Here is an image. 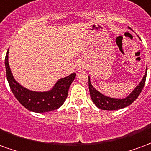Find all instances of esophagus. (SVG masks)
Masks as SVG:
<instances>
[{
	"mask_svg": "<svg viewBox=\"0 0 151 151\" xmlns=\"http://www.w3.org/2000/svg\"><path fill=\"white\" fill-rule=\"evenodd\" d=\"M79 71H84L85 70V68H83V66H79L78 67V69H77Z\"/></svg>",
	"mask_w": 151,
	"mask_h": 151,
	"instance_id": "obj_1",
	"label": "esophagus"
}]
</instances>
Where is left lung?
Listing matches in <instances>:
<instances>
[{"instance_id":"left-lung-1","label":"left lung","mask_w":151,"mask_h":151,"mask_svg":"<svg viewBox=\"0 0 151 151\" xmlns=\"http://www.w3.org/2000/svg\"><path fill=\"white\" fill-rule=\"evenodd\" d=\"M146 69L145 75H144L142 80H141L139 84L132 91V92L129 96H127L125 98H113L109 96L103 95L102 93L97 91L96 89L92 86L91 81H90V76H88V87L90 96L92 98L93 103L96 105V107L103 109V110H117L123 108H125L131 104L137 96L140 95L142 90L145 85L146 78Z\"/></svg>"}]
</instances>
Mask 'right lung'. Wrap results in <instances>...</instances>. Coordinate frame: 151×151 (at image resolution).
I'll return each instance as SVG.
<instances>
[{
	"label": "right lung",
	"instance_id": "1",
	"mask_svg": "<svg viewBox=\"0 0 151 151\" xmlns=\"http://www.w3.org/2000/svg\"><path fill=\"white\" fill-rule=\"evenodd\" d=\"M9 50L5 59L6 76L12 92L21 104L28 110L42 113L59 109L67 99L68 90L73 82L76 73L59 80L52 88L47 92H35L24 88L14 79L9 65Z\"/></svg>",
	"mask_w": 151,
	"mask_h": 151
}]
</instances>
